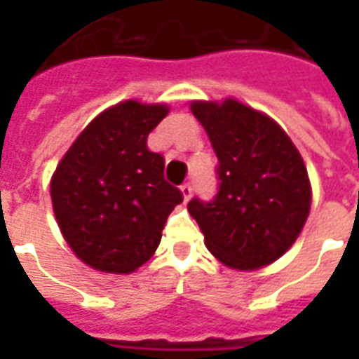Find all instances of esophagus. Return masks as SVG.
Returning <instances> with one entry per match:
<instances>
[{
    "instance_id": "obj_1",
    "label": "esophagus",
    "mask_w": 359,
    "mask_h": 359,
    "mask_svg": "<svg viewBox=\"0 0 359 359\" xmlns=\"http://www.w3.org/2000/svg\"><path fill=\"white\" fill-rule=\"evenodd\" d=\"M192 190H194V188H192L190 182H184V184L180 187V192H182V196H184V200H187V202L192 198Z\"/></svg>"
}]
</instances>
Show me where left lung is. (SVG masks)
Returning <instances> with one entry per match:
<instances>
[{
  "mask_svg": "<svg viewBox=\"0 0 359 359\" xmlns=\"http://www.w3.org/2000/svg\"><path fill=\"white\" fill-rule=\"evenodd\" d=\"M219 159L217 196L190 200L205 246L221 264L252 271L292 246L311 205L308 171L288 134L236 100L192 102Z\"/></svg>",
  "mask_w": 359,
  "mask_h": 359,
  "instance_id": "obj_1",
  "label": "left lung"
}]
</instances>
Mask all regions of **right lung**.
Instances as JSON below:
<instances>
[{
    "label": "right lung",
    "instance_id": "right-lung-1",
    "mask_svg": "<svg viewBox=\"0 0 359 359\" xmlns=\"http://www.w3.org/2000/svg\"><path fill=\"white\" fill-rule=\"evenodd\" d=\"M163 103L126 100L100 113L51 177V203L76 257L103 273H133L154 256L182 192L163 177L165 159L148 134Z\"/></svg>",
    "mask_w": 359,
    "mask_h": 359
}]
</instances>
